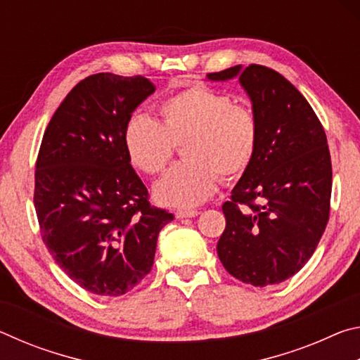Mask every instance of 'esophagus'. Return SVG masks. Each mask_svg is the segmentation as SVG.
Returning <instances> with one entry per match:
<instances>
[{"instance_id": "obj_1", "label": "esophagus", "mask_w": 360, "mask_h": 360, "mask_svg": "<svg viewBox=\"0 0 360 360\" xmlns=\"http://www.w3.org/2000/svg\"><path fill=\"white\" fill-rule=\"evenodd\" d=\"M174 216L178 219H187V217H195L198 216V211L195 210H178L174 212Z\"/></svg>"}]
</instances>
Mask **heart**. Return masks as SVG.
Segmentation results:
<instances>
[{
  "instance_id": "obj_1",
  "label": "heart",
  "mask_w": 360,
  "mask_h": 360,
  "mask_svg": "<svg viewBox=\"0 0 360 360\" xmlns=\"http://www.w3.org/2000/svg\"><path fill=\"white\" fill-rule=\"evenodd\" d=\"M160 120L133 114L124 127L131 165L146 174L165 169L182 146L187 162L173 167L154 187L158 203L192 208L214 195L222 179L231 181L251 167L259 146L252 109L231 105L229 95L203 84L179 90L158 105Z\"/></svg>"
}]
</instances>
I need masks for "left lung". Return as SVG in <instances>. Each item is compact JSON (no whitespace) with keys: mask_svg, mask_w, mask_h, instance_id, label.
Segmentation results:
<instances>
[{"mask_svg":"<svg viewBox=\"0 0 360 360\" xmlns=\"http://www.w3.org/2000/svg\"><path fill=\"white\" fill-rule=\"evenodd\" d=\"M238 77L259 122L255 157L222 205L217 255L255 288L294 276L311 257L330 212L332 162L318 115L288 79L262 65L210 72Z\"/></svg>","mask_w":360,"mask_h":360,"instance_id":"8db88e82","label":"left lung"}]
</instances>
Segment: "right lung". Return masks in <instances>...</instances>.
<instances>
[{
  "mask_svg": "<svg viewBox=\"0 0 360 360\" xmlns=\"http://www.w3.org/2000/svg\"><path fill=\"white\" fill-rule=\"evenodd\" d=\"M143 76L85 77L49 122L34 173L42 241L82 289L119 297L154 265L157 238L174 216L150 206L130 165L124 127L154 94Z\"/></svg>",
  "mask_w": 360,
  "mask_h": 360,
  "instance_id": "obj_1",
  "label": "right lung"
}]
</instances>
